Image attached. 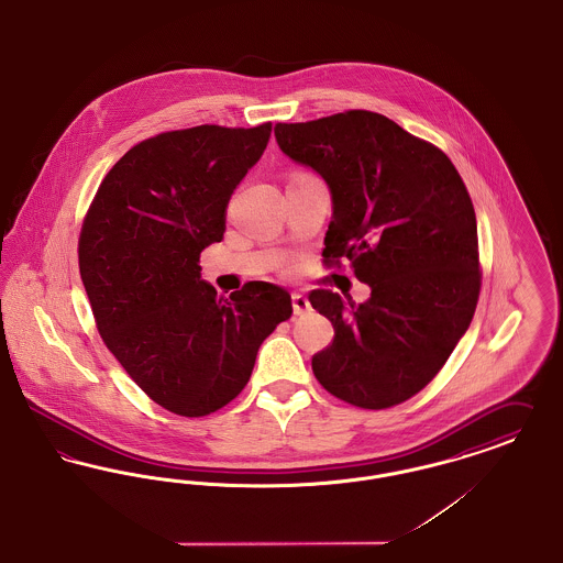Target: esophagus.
<instances>
[{
	"label": "esophagus",
	"instance_id": "1",
	"mask_svg": "<svg viewBox=\"0 0 563 563\" xmlns=\"http://www.w3.org/2000/svg\"><path fill=\"white\" fill-rule=\"evenodd\" d=\"M291 303H294V314H298V317H303V314L310 312V301H308L306 296H301V294H294L291 296Z\"/></svg>",
	"mask_w": 563,
	"mask_h": 563
}]
</instances>
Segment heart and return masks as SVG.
<instances>
[{"mask_svg": "<svg viewBox=\"0 0 563 563\" xmlns=\"http://www.w3.org/2000/svg\"><path fill=\"white\" fill-rule=\"evenodd\" d=\"M296 174H301V172H296ZM296 174H294V176H296Z\"/></svg>", "mask_w": 563, "mask_h": 563, "instance_id": "b5f03b06", "label": "heart"}]
</instances>
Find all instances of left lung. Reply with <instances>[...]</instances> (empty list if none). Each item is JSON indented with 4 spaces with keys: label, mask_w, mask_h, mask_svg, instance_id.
Segmentation results:
<instances>
[{
    "label": "left lung",
    "mask_w": 563,
    "mask_h": 563,
    "mask_svg": "<svg viewBox=\"0 0 563 563\" xmlns=\"http://www.w3.org/2000/svg\"><path fill=\"white\" fill-rule=\"evenodd\" d=\"M276 142L330 185L323 264L351 262L365 303L330 289L310 303L333 325L312 372L331 396L383 410L417 396L470 328L481 294L476 214L453 162L369 110L276 123Z\"/></svg>",
    "instance_id": "obj_1"
}]
</instances>
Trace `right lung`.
Masks as SVG:
<instances>
[{"label": "right lung", "instance_id": "obj_1", "mask_svg": "<svg viewBox=\"0 0 563 563\" xmlns=\"http://www.w3.org/2000/svg\"><path fill=\"white\" fill-rule=\"evenodd\" d=\"M272 123L198 125L130 148L103 176L78 238V267L103 344L155 404L180 417L228 406L291 296L251 280L230 298L201 280L233 189L264 155Z\"/></svg>", "mask_w": 563, "mask_h": 563}]
</instances>
